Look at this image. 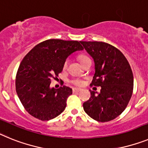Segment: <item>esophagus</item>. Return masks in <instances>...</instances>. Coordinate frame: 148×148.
<instances>
[{"mask_svg":"<svg viewBox=\"0 0 148 148\" xmlns=\"http://www.w3.org/2000/svg\"><path fill=\"white\" fill-rule=\"evenodd\" d=\"M81 91L80 88H73V93H76V92H79Z\"/></svg>","mask_w":148,"mask_h":148,"instance_id":"1","label":"esophagus"}]
</instances>
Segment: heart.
Wrapping results in <instances>:
<instances>
[{
  "instance_id": "1",
  "label": "heart",
  "mask_w": 148,
  "mask_h": 148,
  "mask_svg": "<svg viewBox=\"0 0 148 148\" xmlns=\"http://www.w3.org/2000/svg\"><path fill=\"white\" fill-rule=\"evenodd\" d=\"M88 57L87 56H86V55L84 54H80L79 55V56H78V59H79V62H81V64L83 63V62L85 61L86 60H87ZM67 66V61H65V62H64V65H63V68L64 69H65ZM71 83H73L74 85H76V86H81L82 84H83V82H82L81 79H73L71 80Z\"/></svg>"
}]
</instances>
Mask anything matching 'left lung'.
Here are the masks:
<instances>
[{
    "mask_svg": "<svg viewBox=\"0 0 148 148\" xmlns=\"http://www.w3.org/2000/svg\"><path fill=\"white\" fill-rule=\"evenodd\" d=\"M92 56L95 74L91 86H101L96 95L83 103L84 111L94 120L107 122L116 119L127 106L133 90V74L124 55L112 45L103 42H83Z\"/></svg>",
    "mask_w": 148,
    "mask_h": 148,
    "instance_id": "obj_1",
    "label": "left lung"
}]
</instances>
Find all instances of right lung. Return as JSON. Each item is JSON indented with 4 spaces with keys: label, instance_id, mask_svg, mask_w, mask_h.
Masks as SVG:
<instances>
[{
    "label": "right lung",
    "instance_id": "obj_1",
    "mask_svg": "<svg viewBox=\"0 0 148 148\" xmlns=\"http://www.w3.org/2000/svg\"><path fill=\"white\" fill-rule=\"evenodd\" d=\"M83 49L78 41L52 38L38 44L24 56L15 77V89L29 115L49 121L65 110L72 88L65 86L51 88V80L58 79L69 55Z\"/></svg>",
    "mask_w": 148,
    "mask_h": 148
}]
</instances>
